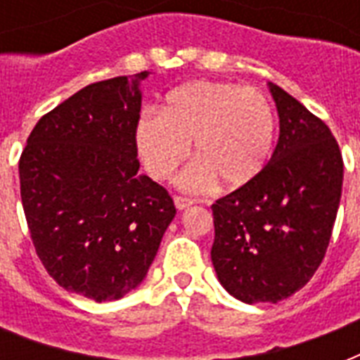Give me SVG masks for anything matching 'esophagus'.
<instances>
[{"instance_id": "1", "label": "esophagus", "mask_w": 360, "mask_h": 360, "mask_svg": "<svg viewBox=\"0 0 360 360\" xmlns=\"http://www.w3.org/2000/svg\"><path fill=\"white\" fill-rule=\"evenodd\" d=\"M174 203H175V207L179 209V211H183V209L191 207L192 203H194V200H192V198H186V196H175Z\"/></svg>"}]
</instances>
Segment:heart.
<instances>
[{"instance_id": "b5f03b06", "label": "heart", "mask_w": 360, "mask_h": 360, "mask_svg": "<svg viewBox=\"0 0 360 360\" xmlns=\"http://www.w3.org/2000/svg\"><path fill=\"white\" fill-rule=\"evenodd\" d=\"M276 120L262 91L230 82H192L166 97L160 115L143 114L136 143L147 174L168 181L188 153L196 162L181 175L185 188L214 179L239 188L259 175L273 151Z\"/></svg>"}]
</instances>
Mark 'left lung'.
<instances>
[{
	"label": "left lung",
	"instance_id": "8db88e82",
	"mask_svg": "<svg viewBox=\"0 0 360 360\" xmlns=\"http://www.w3.org/2000/svg\"><path fill=\"white\" fill-rule=\"evenodd\" d=\"M280 136L248 185L211 205L220 284L245 302H278L321 265L342 196L344 160L330 129L271 84Z\"/></svg>",
	"mask_w": 360,
	"mask_h": 360
}]
</instances>
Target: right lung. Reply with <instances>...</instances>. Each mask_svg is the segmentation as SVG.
<instances>
[{"label":"right lung","instance_id":"1","mask_svg":"<svg viewBox=\"0 0 360 360\" xmlns=\"http://www.w3.org/2000/svg\"><path fill=\"white\" fill-rule=\"evenodd\" d=\"M147 70L89 84L50 110L20 155V196L48 274L67 291L114 301L146 278L175 217L140 175L136 127Z\"/></svg>","mask_w":360,"mask_h":360}]
</instances>
